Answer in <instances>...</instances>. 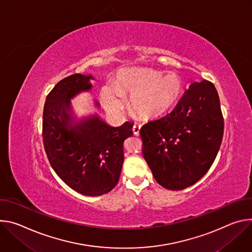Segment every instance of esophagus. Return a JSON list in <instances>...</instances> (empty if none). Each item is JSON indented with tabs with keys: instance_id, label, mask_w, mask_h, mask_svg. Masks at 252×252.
I'll return each instance as SVG.
<instances>
[{
	"instance_id": "1",
	"label": "esophagus",
	"mask_w": 252,
	"mask_h": 252,
	"mask_svg": "<svg viewBox=\"0 0 252 252\" xmlns=\"http://www.w3.org/2000/svg\"><path fill=\"white\" fill-rule=\"evenodd\" d=\"M140 130H141V126L140 125H134L133 126V133L136 136L140 135Z\"/></svg>"
}]
</instances>
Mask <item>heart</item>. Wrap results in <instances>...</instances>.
Segmentation results:
<instances>
[{
  "label": "heart",
  "mask_w": 252,
  "mask_h": 252,
  "mask_svg": "<svg viewBox=\"0 0 252 252\" xmlns=\"http://www.w3.org/2000/svg\"><path fill=\"white\" fill-rule=\"evenodd\" d=\"M135 68L119 71L113 84L101 88V100L111 113H119L125 104L124 97H131V110L144 119H153L168 112L178 101L183 82L176 73Z\"/></svg>",
  "instance_id": "1"
}]
</instances>
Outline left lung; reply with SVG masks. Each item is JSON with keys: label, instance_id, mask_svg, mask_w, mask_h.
<instances>
[{"label": "left lung", "instance_id": "left-lung-1", "mask_svg": "<svg viewBox=\"0 0 252 252\" xmlns=\"http://www.w3.org/2000/svg\"><path fill=\"white\" fill-rule=\"evenodd\" d=\"M223 128L213 84L206 80L192 83L173 111L140 130L142 155L155 180L169 190L196 183L215 160Z\"/></svg>", "mask_w": 252, "mask_h": 252}]
</instances>
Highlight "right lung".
Segmentation results:
<instances>
[{
	"label": "right lung",
	"mask_w": 252,
	"mask_h": 252,
	"mask_svg": "<svg viewBox=\"0 0 252 252\" xmlns=\"http://www.w3.org/2000/svg\"><path fill=\"white\" fill-rule=\"evenodd\" d=\"M92 75L61 80L46 98L43 141L52 168L73 190L100 196L113 189L124 161L123 143L133 134L131 122L113 127L93 114L77 119L71 100L92 89ZM94 105L99 108L97 101Z\"/></svg>",
	"instance_id": "add662e5"
}]
</instances>
